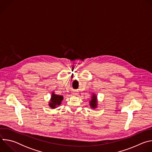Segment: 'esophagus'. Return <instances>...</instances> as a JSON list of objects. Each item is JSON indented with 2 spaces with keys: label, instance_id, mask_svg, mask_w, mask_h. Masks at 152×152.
<instances>
[{
  "label": "esophagus",
  "instance_id": "obj_1",
  "mask_svg": "<svg viewBox=\"0 0 152 152\" xmlns=\"http://www.w3.org/2000/svg\"><path fill=\"white\" fill-rule=\"evenodd\" d=\"M73 94H75V95H76V94H76V93H73Z\"/></svg>",
  "mask_w": 152,
  "mask_h": 152
}]
</instances>
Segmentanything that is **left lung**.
Listing matches in <instances>:
<instances>
[{
  "label": "left lung",
  "mask_w": 152,
  "mask_h": 152,
  "mask_svg": "<svg viewBox=\"0 0 152 152\" xmlns=\"http://www.w3.org/2000/svg\"><path fill=\"white\" fill-rule=\"evenodd\" d=\"M90 106H91V107L93 108H96V96L95 94H93V97H92V99L91 101H90Z\"/></svg>",
  "instance_id": "1"
}]
</instances>
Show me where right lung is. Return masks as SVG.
I'll list each match as a JSON object with an SVG mask.
<instances>
[{
	"label": "right lung",
	"instance_id": "add662e5",
	"mask_svg": "<svg viewBox=\"0 0 152 152\" xmlns=\"http://www.w3.org/2000/svg\"><path fill=\"white\" fill-rule=\"evenodd\" d=\"M63 100V97L62 96L56 95L54 93L52 95V98L50 100V102L49 103V106L52 108H55L58 105H60L61 103V101Z\"/></svg>",
	"mask_w": 152,
	"mask_h": 152
}]
</instances>
